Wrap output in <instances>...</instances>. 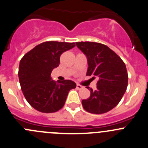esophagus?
Masks as SVG:
<instances>
[{"instance_id": "1", "label": "esophagus", "mask_w": 148, "mask_h": 148, "mask_svg": "<svg viewBox=\"0 0 148 148\" xmlns=\"http://www.w3.org/2000/svg\"><path fill=\"white\" fill-rule=\"evenodd\" d=\"M77 88L78 89H82L83 86H82V85H80V84H77Z\"/></svg>"}]
</instances>
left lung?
<instances>
[{
	"instance_id": "1",
	"label": "left lung",
	"mask_w": 148,
	"mask_h": 148,
	"mask_svg": "<svg viewBox=\"0 0 148 148\" xmlns=\"http://www.w3.org/2000/svg\"><path fill=\"white\" fill-rule=\"evenodd\" d=\"M77 46L86 55V76L99 78L96 90L87 87L91 95L82 101L84 109L92 114H103L118 104L125 93L128 83L126 66L108 46L96 42H77Z\"/></svg>"
}]
</instances>
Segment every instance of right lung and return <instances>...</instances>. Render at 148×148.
<instances>
[{"mask_svg": "<svg viewBox=\"0 0 148 148\" xmlns=\"http://www.w3.org/2000/svg\"><path fill=\"white\" fill-rule=\"evenodd\" d=\"M74 46V43L46 41L35 46L21 59L18 69L21 87L35 110L56 112L64 105L69 92L76 88L74 82H56L51 77L52 70L59 65L62 53Z\"/></svg>", "mask_w": 148, "mask_h": 148, "instance_id": "right-lung-1", "label": "right lung"}]
</instances>
